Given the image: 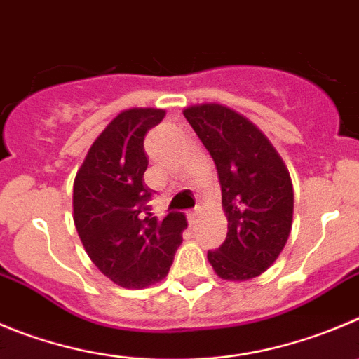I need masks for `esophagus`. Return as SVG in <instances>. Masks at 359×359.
I'll return each mask as SVG.
<instances>
[{"label": "esophagus", "instance_id": "obj_1", "mask_svg": "<svg viewBox=\"0 0 359 359\" xmlns=\"http://www.w3.org/2000/svg\"><path fill=\"white\" fill-rule=\"evenodd\" d=\"M198 216H200V209L189 210V212H187V221H189V225H196V221H198Z\"/></svg>", "mask_w": 359, "mask_h": 359}]
</instances>
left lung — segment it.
I'll list each match as a JSON object with an SVG mask.
<instances>
[{"mask_svg": "<svg viewBox=\"0 0 359 359\" xmlns=\"http://www.w3.org/2000/svg\"><path fill=\"white\" fill-rule=\"evenodd\" d=\"M182 113L214 159L229 221L225 243L207 259L221 280H253L276 262L292 230L289 170L266 134L225 104H193Z\"/></svg>", "mask_w": 359, "mask_h": 359, "instance_id": "left-lung-1", "label": "left lung"}]
</instances>
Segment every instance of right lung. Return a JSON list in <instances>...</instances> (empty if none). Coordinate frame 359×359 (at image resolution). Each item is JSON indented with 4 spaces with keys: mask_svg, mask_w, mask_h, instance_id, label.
Wrapping results in <instances>:
<instances>
[{
    "mask_svg": "<svg viewBox=\"0 0 359 359\" xmlns=\"http://www.w3.org/2000/svg\"><path fill=\"white\" fill-rule=\"evenodd\" d=\"M159 108L120 111L86 152L74 179L72 217L97 269L123 289H145L168 274L187 229L182 212L157 219L143 182V140L164 118Z\"/></svg>",
    "mask_w": 359,
    "mask_h": 359,
    "instance_id": "add662e5",
    "label": "right lung"
}]
</instances>
